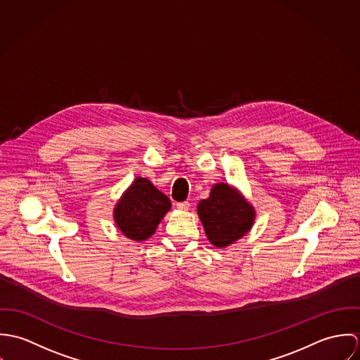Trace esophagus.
Listing matches in <instances>:
<instances>
[{"label":"esophagus","mask_w":360,"mask_h":360,"mask_svg":"<svg viewBox=\"0 0 360 360\" xmlns=\"http://www.w3.org/2000/svg\"><path fill=\"white\" fill-rule=\"evenodd\" d=\"M176 206H177V209H180V210H187V209H190L191 204H190L188 201H184V202H177Z\"/></svg>","instance_id":"1"}]
</instances>
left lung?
<instances>
[{"label":"left lung","mask_w":360,"mask_h":360,"mask_svg":"<svg viewBox=\"0 0 360 360\" xmlns=\"http://www.w3.org/2000/svg\"><path fill=\"white\" fill-rule=\"evenodd\" d=\"M197 209L207 240L217 248L245 236L255 219L254 207L237 190L223 183L213 186L209 198L202 200Z\"/></svg>","instance_id":"obj_1"}]
</instances>
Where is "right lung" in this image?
Masks as SVG:
<instances>
[{
    "mask_svg": "<svg viewBox=\"0 0 360 360\" xmlns=\"http://www.w3.org/2000/svg\"><path fill=\"white\" fill-rule=\"evenodd\" d=\"M170 209L169 198L147 179L137 177L115 207L113 216L120 231L134 241H144Z\"/></svg>",
    "mask_w": 360,
    "mask_h": 360,
    "instance_id": "obj_1",
    "label": "right lung"
}]
</instances>
